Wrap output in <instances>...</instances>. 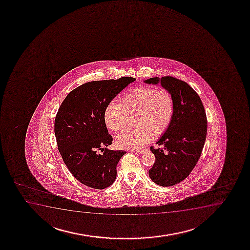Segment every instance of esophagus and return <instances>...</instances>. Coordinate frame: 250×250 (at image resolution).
Masks as SVG:
<instances>
[{
  "label": "esophagus",
  "instance_id": "obj_1",
  "mask_svg": "<svg viewBox=\"0 0 250 250\" xmlns=\"http://www.w3.org/2000/svg\"><path fill=\"white\" fill-rule=\"evenodd\" d=\"M146 150H133V151H135V152L139 153V154H144L146 152Z\"/></svg>",
  "mask_w": 250,
  "mask_h": 250
}]
</instances>
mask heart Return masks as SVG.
Instances as JSON below:
<instances>
[{"instance_id": "obj_1", "label": "heart", "mask_w": 250, "mask_h": 250, "mask_svg": "<svg viewBox=\"0 0 250 250\" xmlns=\"http://www.w3.org/2000/svg\"><path fill=\"white\" fill-rule=\"evenodd\" d=\"M175 113L173 96L166 89L152 87L133 88L121 98V104L109 103L104 112L106 126L115 133L126 129L129 118H134L136 128L117 138L118 146L138 150L163 135L170 127Z\"/></svg>"}]
</instances>
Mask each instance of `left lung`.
<instances>
[{"label":"left lung","instance_id":"8db88e82","mask_svg":"<svg viewBox=\"0 0 250 250\" xmlns=\"http://www.w3.org/2000/svg\"><path fill=\"white\" fill-rule=\"evenodd\" d=\"M148 84L161 85L170 92L175 113L170 127L150 147L156 162L149 170L152 182L162 187L174 186L186 179L199 160L207 136L208 121L199 95L187 83L170 76L150 78Z\"/></svg>","mask_w":250,"mask_h":250}]
</instances>
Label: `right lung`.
I'll use <instances>...</instances> for the list:
<instances>
[{
	"label": "right lung",
	"mask_w": 250,
	"mask_h": 250,
	"mask_svg": "<svg viewBox=\"0 0 250 250\" xmlns=\"http://www.w3.org/2000/svg\"><path fill=\"white\" fill-rule=\"evenodd\" d=\"M135 80L122 77L85 83L72 90L59 107L54 121L59 152L73 176L88 188L104 189L115 182L118 162L126 152L107 149L113 138L104 112Z\"/></svg>",
	"instance_id": "obj_1"
}]
</instances>
